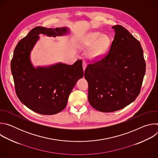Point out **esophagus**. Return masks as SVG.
Here are the masks:
<instances>
[{"label": "esophagus", "instance_id": "obj_1", "mask_svg": "<svg viewBox=\"0 0 158 158\" xmlns=\"http://www.w3.org/2000/svg\"><path fill=\"white\" fill-rule=\"evenodd\" d=\"M87 65V62H85V61H83V62H82V67H83V69H84V70H85Z\"/></svg>", "mask_w": 158, "mask_h": 158}]
</instances>
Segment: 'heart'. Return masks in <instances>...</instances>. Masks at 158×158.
Segmentation results:
<instances>
[{
	"mask_svg": "<svg viewBox=\"0 0 158 158\" xmlns=\"http://www.w3.org/2000/svg\"><path fill=\"white\" fill-rule=\"evenodd\" d=\"M110 44V39L107 35H102L99 32H90L85 35L82 40V46L85 49L90 50V56L98 57L107 50Z\"/></svg>",
	"mask_w": 158,
	"mask_h": 158,
	"instance_id": "obj_1",
	"label": "heart"
}]
</instances>
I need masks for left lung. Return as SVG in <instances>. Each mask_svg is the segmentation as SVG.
I'll use <instances>...</instances> for the list:
<instances>
[{"instance_id":"8db88e82","label":"left lung","mask_w":158,"mask_h":158,"mask_svg":"<svg viewBox=\"0 0 158 158\" xmlns=\"http://www.w3.org/2000/svg\"><path fill=\"white\" fill-rule=\"evenodd\" d=\"M112 28L115 35L108 53L84 71L89 102L103 112L120 110L136 99L146 73L139 41L121 25Z\"/></svg>"}]
</instances>
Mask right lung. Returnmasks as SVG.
I'll use <instances>...</instances> for the list:
<instances>
[{
  "instance_id": "1",
  "label": "right lung",
  "mask_w": 158,
  "mask_h": 158,
  "mask_svg": "<svg viewBox=\"0 0 158 158\" xmlns=\"http://www.w3.org/2000/svg\"><path fill=\"white\" fill-rule=\"evenodd\" d=\"M66 32L67 28L35 27L14 49L10 67L16 94L22 104L37 113L52 115L62 111L77 80L83 76L81 59L73 65L59 63L37 69L31 63L30 52L39 34L56 37Z\"/></svg>"
}]
</instances>
